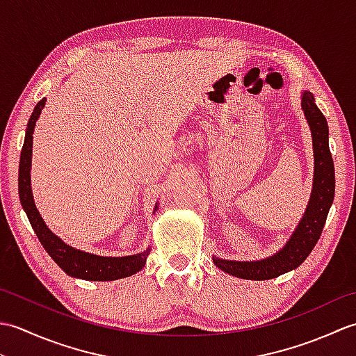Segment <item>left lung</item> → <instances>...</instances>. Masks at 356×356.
I'll list each match as a JSON object with an SVG mask.
<instances>
[{
	"label": "left lung",
	"mask_w": 356,
	"mask_h": 356,
	"mask_svg": "<svg viewBox=\"0 0 356 356\" xmlns=\"http://www.w3.org/2000/svg\"><path fill=\"white\" fill-rule=\"evenodd\" d=\"M301 107L311 127L314 140V188L306 213L286 246L275 255L260 261H229L214 259L217 268L246 280H270L298 268L318 241L335 195V168L329 149V127L314 95L305 92Z\"/></svg>",
	"instance_id": "obj_1"
}]
</instances>
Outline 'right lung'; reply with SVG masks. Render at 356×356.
<instances>
[{
    "mask_svg": "<svg viewBox=\"0 0 356 356\" xmlns=\"http://www.w3.org/2000/svg\"><path fill=\"white\" fill-rule=\"evenodd\" d=\"M44 104L45 99H41L36 104L32 116H30L27 122L18 172L19 200L35 234L38 238H40L45 251L49 252V255L55 260V263L67 275L90 280V282H110V280H118L136 274V272H139L145 266L149 249L140 254L128 257H99L95 254L82 252L79 249H74L69 245H65L61 238L56 237L55 234L45 226L40 213H38L32 197V190H30V161H32L33 128L38 118L41 115Z\"/></svg>",
    "mask_w": 356,
    "mask_h": 356,
    "instance_id": "1",
    "label": "right lung"
}]
</instances>
